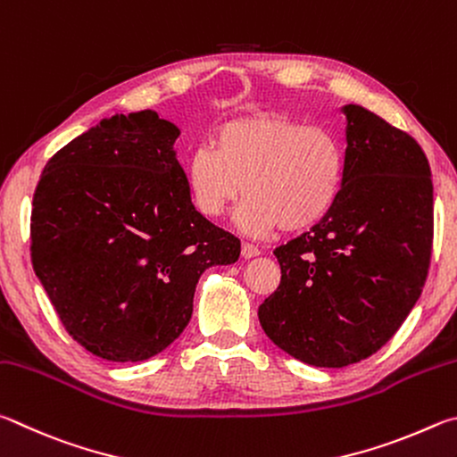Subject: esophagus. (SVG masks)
<instances>
[{
    "label": "esophagus",
    "mask_w": 457,
    "mask_h": 457,
    "mask_svg": "<svg viewBox=\"0 0 457 457\" xmlns=\"http://www.w3.org/2000/svg\"><path fill=\"white\" fill-rule=\"evenodd\" d=\"M241 254H243V259H253V257H259L261 251H259V246H257V245H253V243H243V246H241Z\"/></svg>",
    "instance_id": "34e87169"
}]
</instances>
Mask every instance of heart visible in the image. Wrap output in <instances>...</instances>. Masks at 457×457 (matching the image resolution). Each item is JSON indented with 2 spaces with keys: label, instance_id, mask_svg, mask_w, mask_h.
Wrapping results in <instances>:
<instances>
[{
  "label": "heart",
  "instance_id": "b5f03b06",
  "mask_svg": "<svg viewBox=\"0 0 457 457\" xmlns=\"http://www.w3.org/2000/svg\"><path fill=\"white\" fill-rule=\"evenodd\" d=\"M345 152L327 128L278 114H257L222 124L212 146L187 160V184L200 214L219 219L245 192L238 224L265 235L281 224L305 230L321 222L341 195Z\"/></svg>",
  "mask_w": 457,
  "mask_h": 457
}]
</instances>
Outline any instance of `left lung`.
I'll return each mask as SVG.
<instances>
[{
  "label": "left lung",
  "instance_id": "obj_1",
  "mask_svg": "<svg viewBox=\"0 0 457 457\" xmlns=\"http://www.w3.org/2000/svg\"><path fill=\"white\" fill-rule=\"evenodd\" d=\"M347 116L345 180L331 212L275 249L281 285L259 307L269 339L303 363L345 367L386 345L428 278L434 184L413 136L363 106Z\"/></svg>",
  "mask_w": 457,
  "mask_h": 457
}]
</instances>
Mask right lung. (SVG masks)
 <instances>
[{"label": "right lung", "instance_id": "right-lung-1", "mask_svg": "<svg viewBox=\"0 0 457 457\" xmlns=\"http://www.w3.org/2000/svg\"><path fill=\"white\" fill-rule=\"evenodd\" d=\"M179 134L154 110L102 120L47 160L34 192L31 265L71 339L108 361L170 345L200 275L241 254L192 204Z\"/></svg>", "mask_w": 457, "mask_h": 457}]
</instances>
